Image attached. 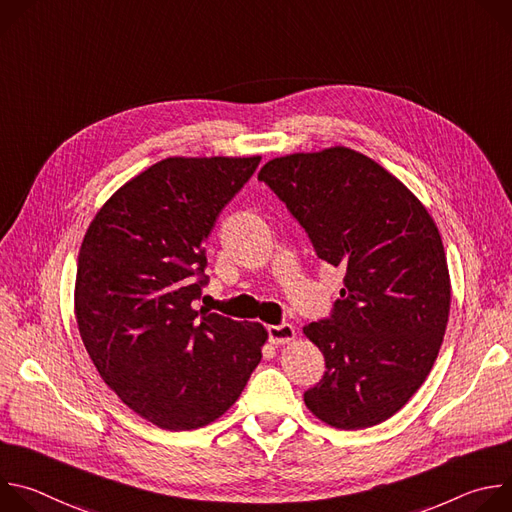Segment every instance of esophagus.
I'll return each mask as SVG.
<instances>
[{"label":"esophagus","instance_id":"obj_1","mask_svg":"<svg viewBox=\"0 0 512 512\" xmlns=\"http://www.w3.org/2000/svg\"><path fill=\"white\" fill-rule=\"evenodd\" d=\"M269 342L273 344H287L296 338V328L291 324H279V326H269L267 328Z\"/></svg>","mask_w":512,"mask_h":512}]
</instances>
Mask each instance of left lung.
I'll list each match as a JSON object with an SVG mask.
<instances>
[{
	"mask_svg": "<svg viewBox=\"0 0 512 512\" xmlns=\"http://www.w3.org/2000/svg\"><path fill=\"white\" fill-rule=\"evenodd\" d=\"M344 269L332 316L304 326L326 373L306 407L338 429L373 427L423 385L444 342L452 285L427 208L391 172L344 145L269 160L259 176Z\"/></svg>",
	"mask_w": 512,
	"mask_h": 512,
	"instance_id": "left-lung-1",
	"label": "left lung"
}]
</instances>
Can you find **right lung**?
<instances>
[{"instance_id":"right-lung-1","label":"right lung","mask_w":512,"mask_h":512,"mask_svg":"<svg viewBox=\"0 0 512 512\" xmlns=\"http://www.w3.org/2000/svg\"><path fill=\"white\" fill-rule=\"evenodd\" d=\"M261 162L166 158L95 214L77 263L75 316L101 379L170 431L221 417L261 360L267 330L206 308L204 243Z\"/></svg>"}]
</instances>
